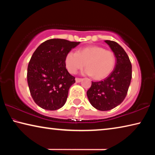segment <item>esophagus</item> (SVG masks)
Listing matches in <instances>:
<instances>
[{
    "label": "esophagus",
    "instance_id": "obj_1",
    "mask_svg": "<svg viewBox=\"0 0 155 155\" xmlns=\"http://www.w3.org/2000/svg\"><path fill=\"white\" fill-rule=\"evenodd\" d=\"M82 80H83L82 78H75V81H76V82H77V83H80Z\"/></svg>",
    "mask_w": 155,
    "mask_h": 155
}]
</instances>
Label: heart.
Wrapping results in <instances>:
<instances>
[{"mask_svg":"<svg viewBox=\"0 0 155 155\" xmlns=\"http://www.w3.org/2000/svg\"><path fill=\"white\" fill-rule=\"evenodd\" d=\"M115 62L114 52L98 46L85 47L78 52L71 51L65 57V67L70 73L75 74L85 65L87 68L84 70V74L92 75L96 80L108 77L114 70Z\"/></svg>","mask_w":155,"mask_h":155,"instance_id":"1","label":"heart"}]
</instances>
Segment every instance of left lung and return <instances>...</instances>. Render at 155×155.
Masks as SVG:
<instances>
[{
  "instance_id": "left-lung-1",
  "label": "left lung",
  "mask_w": 155,
  "mask_h": 155,
  "mask_svg": "<svg viewBox=\"0 0 155 155\" xmlns=\"http://www.w3.org/2000/svg\"><path fill=\"white\" fill-rule=\"evenodd\" d=\"M104 41L116 57L115 68L104 80L92 81L87 91L90 103L100 111H109L121 104L127 96L132 78V65L127 52L114 41Z\"/></svg>"
}]
</instances>
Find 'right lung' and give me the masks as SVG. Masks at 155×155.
Here are the masks:
<instances>
[{"instance_id": "right-lung-1", "label": "right lung", "mask_w": 155, "mask_h": 155, "mask_svg": "<svg viewBox=\"0 0 155 155\" xmlns=\"http://www.w3.org/2000/svg\"><path fill=\"white\" fill-rule=\"evenodd\" d=\"M80 41L51 39L33 52L27 69V82L33 101L41 108L50 111L64 105L69 89L75 83L65 68V57Z\"/></svg>"}]
</instances>
